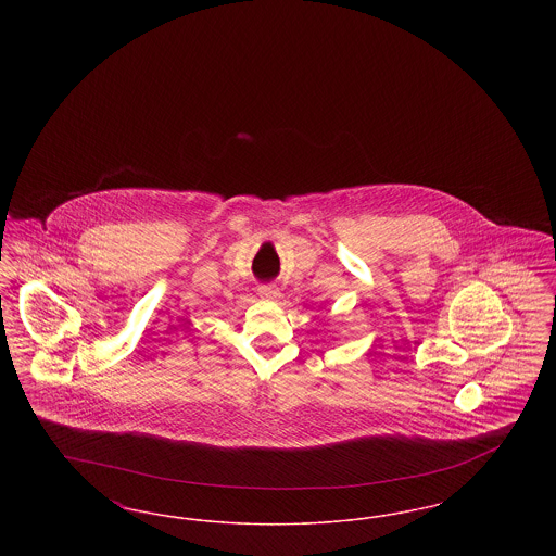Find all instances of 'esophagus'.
<instances>
[{"label":"esophagus","instance_id":"obj_1","mask_svg":"<svg viewBox=\"0 0 556 556\" xmlns=\"http://www.w3.org/2000/svg\"><path fill=\"white\" fill-rule=\"evenodd\" d=\"M258 293H261V298H265V300H275V298L279 295V290H277V286L266 283V286L258 288Z\"/></svg>","mask_w":556,"mask_h":556}]
</instances>
